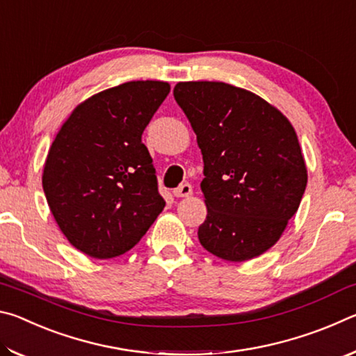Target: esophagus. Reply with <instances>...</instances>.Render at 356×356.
<instances>
[{
  "label": "esophagus",
  "mask_w": 356,
  "mask_h": 356,
  "mask_svg": "<svg viewBox=\"0 0 356 356\" xmlns=\"http://www.w3.org/2000/svg\"><path fill=\"white\" fill-rule=\"evenodd\" d=\"M191 193H193V186L190 184H182L179 188L172 191V195L176 197H188L191 196Z\"/></svg>",
  "instance_id": "obj_1"
}]
</instances>
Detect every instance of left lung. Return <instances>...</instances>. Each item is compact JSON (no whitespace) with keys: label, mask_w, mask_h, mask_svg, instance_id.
<instances>
[{"label":"left lung","mask_w":356,"mask_h":356,"mask_svg":"<svg viewBox=\"0 0 356 356\" xmlns=\"http://www.w3.org/2000/svg\"><path fill=\"white\" fill-rule=\"evenodd\" d=\"M174 99L202 152L201 245L229 262L261 256L282 236L308 182L292 124L259 95L221 81L177 83Z\"/></svg>","instance_id":"left-lung-1"}]
</instances>
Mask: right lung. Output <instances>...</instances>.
<instances>
[{"mask_svg": "<svg viewBox=\"0 0 356 356\" xmlns=\"http://www.w3.org/2000/svg\"><path fill=\"white\" fill-rule=\"evenodd\" d=\"M165 81H129L78 105L48 150L42 186L72 246L94 259L124 254L165 207L141 141L170 94Z\"/></svg>", "mask_w": 356, "mask_h": 356, "instance_id": "add662e5", "label": "right lung"}]
</instances>
